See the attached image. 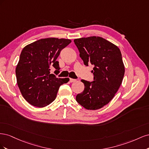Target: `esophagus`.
Listing matches in <instances>:
<instances>
[{"label": "esophagus", "mask_w": 149, "mask_h": 149, "mask_svg": "<svg viewBox=\"0 0 149 149\" xmlns=\"http://www.w3.org/2000/svg\"><path fill=\"white\" fill-rule=\"evenodd\" d=\"M76 81V79H73V78H70V83H73V82H74V81Z\"/></svg>", "instance_id": "esophagus-1"}]
</instances>
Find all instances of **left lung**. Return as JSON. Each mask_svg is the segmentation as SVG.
<instances>
[{"label": "left lung", "mask_w": 149, "mask_h": 149, "mask_svg": "<svg viewBox=\"0 0 149 149\" xmlns=\"http://www.w3.org/2000/svg\"><path fill=\"white\" fill-rule=\"evenodd\" d=\"M79 56L85 66H94L93 81L81 80L84 89L77 94L76 101L86 109L96 110L109 103L118 91L124 75L119 48L100 37L74 39Z\"/></svg>", "instance_id": "obj_1"}]
</instances>
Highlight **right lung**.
I'll return each mask as SVG.
<instances>
[{
	"mask_svg": "<svg viewBox=\"0 0 149 149\" xmlns=\"http://www.w3.org/2000/svg\"><path fill=\"white\" fill-rule=\"evenodd\" d=\"M71 42L69 39L43 38L25 47L15 70L18 86L30 104L43 107L55 100L60 86L69 78H57L51 74L52 68L60 73L56 59L61 51Z\"/></svg>",
	"mask_w": 149,
	"mask_h": 149,
	"instance_id": "obj_1",
	"label": "right lung"
}]
</instances>
